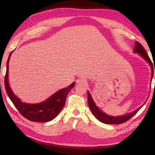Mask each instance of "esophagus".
<instances>
[{
    "mask_svg": "<svg viewBox=\"0 0 155 155\" xmlns=\"http://www.w3.org/2000/svg\"><path fill=\"white\" fill-rule=\"evenodd\" d=\"M77 83L78 84H81V85H82V84L87 83V81H86L85 78H78V79H77Z\"/></svg>",
    "mask_w": 155,
    "mask_h": 155,
    "instance_id": "34e87169",
    "label": "esophagus"
}]
</instances>
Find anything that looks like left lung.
<instances>
[{
  "label": "left lung",
  "instance_id": "8db88e82",
  "mask_svg": "<svg viewBox=\"0 0 155 155\" xmlns=\"http://www.w3.org/2000/svg\"><path fill=\"white\" fill-rule=\"evenodd\" d=\"M134 52H137V53H139L140 55L143 57V58L146 60V61L151 66V69H152V78L153 77V73H154H154H155V69L154 70V67L153 65V63H152L151 60L150 59V57H148V54L147 53L146 51H145V49L143 47V46L141 44L138 42V41H135V49H134ZM87 102H88V105L90 107V108L91 109V111L92 112L93 115L95 116L97 120H98L100 122L104 123V124H122V123L127 122L128 120L130 119L131 117L137 114V111L140 110L141 107H139L137 109H136L135 111H134L130 114H128L124 115H122V116H111V115H108L104 114L103 111H101L100 110L98 107L96 105V104L94 103V102L93 101L92 98L90 95V94L89 91H87Z\"/></svg>",
  "mask_w": 155,
  "mask_h": 155
}]
</instances>
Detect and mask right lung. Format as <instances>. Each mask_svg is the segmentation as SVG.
Here are the masks:
<instances>
[{"instance_id": "obj_1", "label": "right lung", "mask_w": 155, "mask_h": 155, "mask_svg": "<svg viewBox=\"0 0 155 155\" xmlns=\"http://www.w3.org/2000/svg\"><path fill=\"white\" fill-rule=\"evenodd\" d=\"M10 53L7 61V70L5 77V86L7 94L16 107L20 114L25 118L32 122H46L53 120L61 111L65 103V98L70 90L74 87L72 83L68 87L60 90L52 95L46 101L38 104H28L21 102L20 100L12 92L8 83V68Z\"/></svg>"}]
</instances>
